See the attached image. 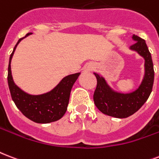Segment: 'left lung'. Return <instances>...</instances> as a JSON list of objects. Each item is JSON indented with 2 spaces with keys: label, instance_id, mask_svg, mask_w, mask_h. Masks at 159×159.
<instances>
[{
  "label": "left lung",
  "instance_id": "left-lung-1",
  "mask_svg": "<svg viewBox=\"0 0 159 159\" xmlns=\"http://www.w3.org/2000/svg\"><path fill=\"white\" fill-rule=\"evenodd\" d=\"M133 39L135 42L130 48L145 59V76L136 91L127 94L115 93L109 88L103 77L94 73L97 78V88L93 94L96 107L104 114L118 118L129 117L141 108L149 98L154 80L152 57L146 42L136 35H133Z\"/></svg>",
  "mask_w": 159,
  "mask_h": 159
}]
</instances>
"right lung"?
Masks as SVG:
<instances>
[{
	"mask_svg": "<svg viewBox=\"0 0 159 159\" xmlns=\"http://www.w3.org/2000/svg\"><path fill=\"white\" fill-rule=\"evenodd\" d=\"M32 34L27 33L26 36ZM25 36V37H26ZM24 38V37H23ZM20 38L11 54L8 66L7 81L12 100L17 108L31 121L37 123H48L57 121L63 117L67 108L72 86L80 73L69 75L64 77L60 83L51 92L42 95H30L20 90L14 83L11 71V61L16 46L23 39Z\"/></svg>",
	"mask_w": 159,
	"mask_h": 159,
	"instance_id": "right-lung-1",
	"label": "right lung"
}]
</instances>
